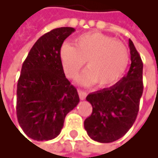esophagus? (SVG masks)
<instances>
[{"label": "esophagus", "mask_w": 158, "mask_h": 158, "mask_svg": "<svg viewBox=\"0 0 158 158\" xmlns=\"http://www.w3.org/2000/svg\"><path fill=\"white\" fill-rule=\"evenodd\" d=\"M78 92H79V99H80V100H85V98H86V96H87L86 91H84V90H82V89H78Z\"/></svg>", "instance_id": "obj_1"}]
</instances>
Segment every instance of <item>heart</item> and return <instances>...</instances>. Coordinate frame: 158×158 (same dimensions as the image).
I'll use <instances>...</instances> for the list:
<instances>
[{"mask_svg":"<svg viewBox=\"0 0 158 158\" xmlns=\"http://www.w3.org/2000/svg\"><path fill=\"white\" fill-rule=\"evenodd\" d=\"M74 45L64 43L59 52L69 78L73 79L79 74L85 61L89 69L79 78L83 85L98 82L100 87H110L123 78L129 64V52L123 42L91 32L78 36Z\"/></svg>","mask_w":158,"mask_h":158,"instance_id":"b5f03b06","label":"heart"}]
</instances>
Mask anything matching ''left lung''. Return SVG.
Returning <instances> with one entry per match:
<instances>
[{"mask_svg":"<svg viewBox=\"0 0 158 158\" xmlns=\"http://www.w3.org/2000/svg\"><path fill=\"white\" fill-rule=\"evenodd\" d=\"M131 66L126 76L110 88L89 93L86 100L92 113L84 121L88 135L94 141L111 143L123 137L133 126L142 97L143 62L129 39Z\"/></svg>","mask_w":158,"mask_h":158,"instance_id":"left-lung-1","label":"left lung"}]
</instances>
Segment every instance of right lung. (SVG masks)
Segmentation results:
<instances>
[{"mask_svg": "<svg viewBox=\"0 0 158 158\" xmlns=\"http://www.w3.org/2000/svg\"><path fill=\"white\" fill-rule=\"evenodd\" d=\"M74 31L72 27H60L45 34L23 63L16 114L22 130L33 140L56 138L66 115L79 102L77 89L66 78L59 56L64 40Z\"/></svg>", "mask_w": 158, "mask_h": 158, "instance_id": "add662e5", "label": "right lung"}]
</instances>
